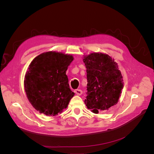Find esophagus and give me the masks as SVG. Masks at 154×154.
Listing matches in <instances>:
<instances>
[{"mask_svg": "<svg viewBox=\"0 0 154 154\" xmlns=\"http://www.w3.org/2000/svg\"><path fill=\"white\" fill-rule=\"evenodd\" d=\"M74 92H75V94H76L77 95H81L82 94V91L80 89H76L74 90Z\"/></svg>", "mask_w": 154, "mask_h": 154, "instance_id": "obj_1", "label": "esophagus"}]
</instances>
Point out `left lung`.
Returning <instances> with one entry per match:
<instances>
[{"mask_svg":"<svg viewBox=\"0 0 154 154\" xmlns=\"http://www.w3.org/2000/svg\"><path fill=\"white\" fill-rule=\"evenodd\" d=\"M87 68V96L84 102L94 113L117 104L123 88L117 63L109 55L94 53L83 59Z\"/></svg>","mask_w":154,"mask_h":154,"instance_id":"obj_1","label":"left lung"}]
</instances>
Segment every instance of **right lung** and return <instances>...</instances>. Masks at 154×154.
Listing matches in <instances>:
<instances>
[{"mask_svg": "<svg viewBox=\"0 0 154 154\" xmlns=\"http://www.w3.org/2000/svg\"><path fill=\"white\" fill-rule=\"evenodd\" d=\"M72 60L71 55L51 51L38 55L30 63L25 76V91L39 112L54 116L67 108L74 95L66 75Z\"/></svg>", "mask_w": 154, "mask_h": 154, "instance_id": "obj_1", "label": "right lung"}]
</instances>
